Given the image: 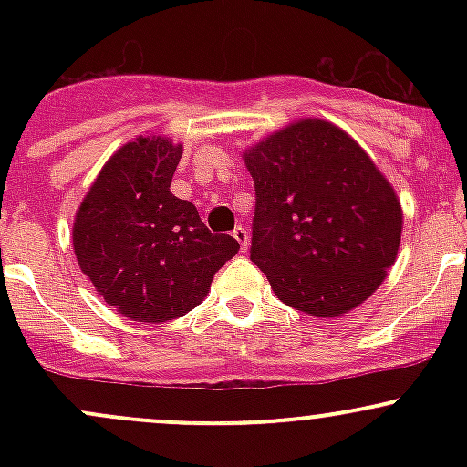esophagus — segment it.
<instances>
[{
    "mask_svg": "<svg viewBox=\"0 0 467 467\" xmlns=\"http://www.w3.org/2000/svg\"><path fill=\"white\" fill-rule=\"evenodd\" d=\"M233 237L239 242V248H242V253H246L248 251V233H246V228L237 225V228L233 230Z\"/></svg>",
    "mask_w": 467,
    "mask_h": 467,
    "instance_id": "esophagus-1",
    "label": "esophagus"
}]
</instances>
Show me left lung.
Instances as JSON below:
<instances>
[{
	"label": "left lung",
	"mask_w": 467,
	"mask_h": 467,
	"mask_svg": "<svg viewBox=\"0 0 467 467\" xmlns=\"http://www.w3.org/2000/svg\"><path fill=\"white\" fill-rule=\"evenodd\" d=\"M255 182L251 260L289 307L341 317L384 282L402 207L346 130L300 119L244 153Z\"/></svg>",
	"instance_id": "left-lung-1"
}]
</instances>
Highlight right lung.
I'll use <instances>...</instances> for the list:
<instances>
[{
  "instance_id": "1",
  "label": "right lung",
  "mask_w": 467,
  "mask_h": 467,
  "mask_svg": "<svg viewBox=\"0 0 467 467\" xmlns=\"http://www.w3.org/2000/svg\"><path fill=\"white\" fill-rule=\"evenodd\" d=\"M181 155V144L160 135L124 144L103 164L74 219L78 266L130 321L185 317L239 251L237 239L212 234L196 205L171 194Z\"/></svg>"
}]
</instances>
